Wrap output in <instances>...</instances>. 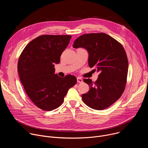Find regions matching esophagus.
I'll use <instances>...</instances> for the list:
<instances>
[{
    "label": "esophagus",
    "instance_id": "1",
    "mask_svg": "<svg viewBox=\"0 0 148 148\" xmlns=\"http://www.w3.org/2000/svg\"><path fill=\"white\" fill-rule=\"evenodd\" d=\"M77 82H78V83H81L83 81L82 78H80V77H77Z\"/></svg>",
    "mask_w": 148,
    "mask_h": 148
}]
</instances>
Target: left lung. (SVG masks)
<instances>
[{
	"label": "left lung",
	"instance_id": "1",
	"mask_svg": "<svg viewBox=\"0 0 148 148\" xmlns=\"http://www.w3.org/2000/svg\"><path fill=\"white\" fill-rule=\"evenodd\" d=\"M73 46L86 49L89 66L99 72L95 82L84 79L90 89L82 95L83 102L94 110L106 109L121 97L126 84L128 61L122 45L110 36L98 33L81 35Z\"/></svg>",
	"mask_w": 148,
	"mask_h": 148
}]
</instances>
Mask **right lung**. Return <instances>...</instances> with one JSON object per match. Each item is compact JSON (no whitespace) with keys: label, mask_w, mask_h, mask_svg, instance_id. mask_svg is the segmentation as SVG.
<instances>
[{"label":"right lung","mask_w":148,"mask_h":148,"mask_svg":"<svg viewBox=\"0 0 148 148\" xmlns=\"http://www.w3.org/2000/svg\"><path fill=\"white\" fill-rule=\"evenodd\" d=\"M71 38L70 35H41L27 45L21 53L17 71L24 89L36 106L52 111L62 103L69 90L77 82L72 75L54 74V64Z\"/></svg>","instance_id":"right-lung-1"}]
</instances>
